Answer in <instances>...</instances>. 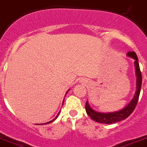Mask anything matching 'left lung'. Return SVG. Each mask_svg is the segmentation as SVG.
<instances>
[{
    "label": "left lung",
    "instance_id": "8db88e82",
    "mask_svg": "<svg viewBox=\"0 0 147 147\" xmlns=\"http://www.w3.org/2000/svg\"><path fill=\"white\" fill-rule=\"evenodd\" d=\"M127 55L129 57L133 58L135 60L134 64L136 75V90L134 94V96L133 99L131 100V102L123 109L119 111L107 113L95 111V110H93L90 106L88 102L87 101L86 103H85L86 112L88 116L95 121L101 123H106V124L116 123V122H119L121 120H124L126 118L129 117L131 114L132 112L134 111L135 108H136V104L138 102V100H139V95H140L141 88H142V72H141L139 62H138L139 59H138L136 53L134 52H129L127 53Z\"/></svg>",
    "mask_w": 147,
    "mask_h": 147
}]
</instances>
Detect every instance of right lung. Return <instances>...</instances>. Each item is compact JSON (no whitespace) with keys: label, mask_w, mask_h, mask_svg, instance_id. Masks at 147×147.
Returning a JSON list of instances; mask_svg holds the SVG:
<instances>
[{"label":"right lung","mask_w":147,"mask_h":147,"mask_svg":"<svg viewBox=\"0 0 147 147\" xmlns=\"http://www.w3.org/2000/svg\"><path fill=\"white\" fill-rule=\"evenodd\" d=\"M68 91H69V90H67V92H68ZM63 102H64V101H63ZM59 113H58V114H57V116H56V117H55V119H53V120L47 122V123H44V124H47V123H52V122H53V121H55V119H57V116H58V115H59Z\"/></svg>","instance_id":"right-lung-1"}]
</instances>
